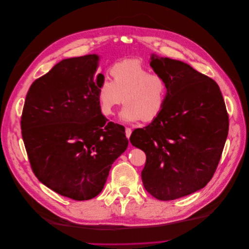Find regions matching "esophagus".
Wrapping results in <instances>:
<instances>
[{
	"label": "esophagus",
	"mask_w": 249,
	"mask_h": 249,
	"mask_svg": "<svg viewBox=\"0 0 249 249\" xmlns=\"http://www.w3.org/2000/svg\"><path fill=\"white\" fill-rule=\"evenodd\" d=\"M131 135H132V129L129 128V127H126L125 128V136H126V138L128 139L129 137H131Z\"/></svg>",
	"instance_id": "34e87169"
}]
</instances>
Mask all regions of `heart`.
<instances>
[{
	"label": "heart",
	"mask_w": 249,
	"mask_h": 249,
	"mask_svg": "<svg viewBox=\"0 0 249 249\" xmlns=\"http://www.w3.org/2000/svg\"><path fill=\"white\" fill-rule=\"evenodd\" d=\"M111 81L103 79L97 88L100 111L105 116L114 113L124 101L120 113L124 123L141 120L152 122L163 110L167 96L164 78L151 71L139 60H124L109 69Z\"/></svg>",
	"instance_id": "obj_1"
}]
</instances>
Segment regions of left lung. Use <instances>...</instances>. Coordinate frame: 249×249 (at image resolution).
<instances>
[{
	"label": "left lung",
	"instance_id": "8db88e82",
	"mask_svg": "<svg viewBox=\"0 0 249 249\" xmlns=\"http://www.w3.org/2000/svg\"><path fill=\"white\" fill-rule=\"evenodd\" d=\"M150 66L167 85L166 102L150 124L129 141L146 153L142 180L160 200L194 194L214 175L226 142L229 118L217 83L193 67L151 55Z\"/></svg>",
	"mask_w": 249,
	"mask_h": 249
}]
</instances>
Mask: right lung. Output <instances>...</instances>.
<instances>
[{"label": "right lung", "mask_w": 249, "mask_h": 249, "mask_svg": "<svg viewBox=\"0 0 249 249\" xmlns=\"http://www.w3.org/2000/svg\"><path fill=\"white\" fill-rule=\"evenodd\" d=\"M99 55L57 63L30 86L21 117L22 138L38 180L75 200L98 196L113 162L126 150L124 127L101 113Z\"/></svg>", "instance_id": "1"}]
</instances>
